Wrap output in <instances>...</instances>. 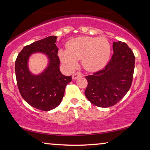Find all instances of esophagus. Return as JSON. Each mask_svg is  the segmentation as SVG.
<instances>
[{"label": "esophagus", "instance_id": "esophagus-1", "mask_svg": "<svg viewBox=\"0 0 150 150\" xmlns=\"http://www.w3.org/2000/svg\"><path fill=\"white\" fill-rule=\"evenodd\" d=\"M81 77V74L77 73H74V74L72 75V79H73L75 80V79H77L78 78H79Z\"/></svg>", "mask_w": 150, "mask_h": 150}]
</instances>
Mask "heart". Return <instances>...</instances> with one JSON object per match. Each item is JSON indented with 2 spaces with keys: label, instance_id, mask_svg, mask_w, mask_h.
Masks as SVG:
<instances>
[{
  "label": "heart",
  "instance_id": "b5f03b06",
  "mask_svg": "<svg viewBox=\"0 0 150 150\" xmlns=\"http://www.w3.org/2000/svg\"><path fill=\"white\" fill-rule=\"evenodd\" d=\"M110 43L105 38L79 37L67 42L66 49L58 52L61 62L73 69L81 59L83 68L88 71H96L105 67L110 56Z\"/></svg>",
  "mask_w": 150,
  "mask_h": 150
}]
</instances>
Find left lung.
<instances>
[{"label":"left lung","instance_id":"1","mask_svg":"<svg viewBox=\"0 0 150 150\" xmlns=\"http://www.w3.org/2000/svg\"><path fill=\"white\" fill-rule=\"evenodd\" d=\"M114 54L103 69L86 76L88 85L85 91L93 105L106 108L116 105L131 87L135 56L126 43L113 42Z\"/></svg>","mask_w":150,"mask_h":150}]
</instances>
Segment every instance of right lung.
Masks as SVG:
<instances>
[{"label":"right lung","instance_id":"add662e5","mask_svg":"<svg viewBox=\"0 0 150 150\" xmlns=\"http://www.w3.org/2000/svg\"><path fill=\"white\" fill-rule=\"evenodd\" d=\"M57 36L52 35L25 46L15 62V73L20 95L35 108L49 111L56 108L62 100L65 87L71 81V76L63 75L57 56ZM40 52L48 58L47 67L35 75L29 69V58Z\"/></svg>","mask_w":150,"mask_h":150}]
</instances>
